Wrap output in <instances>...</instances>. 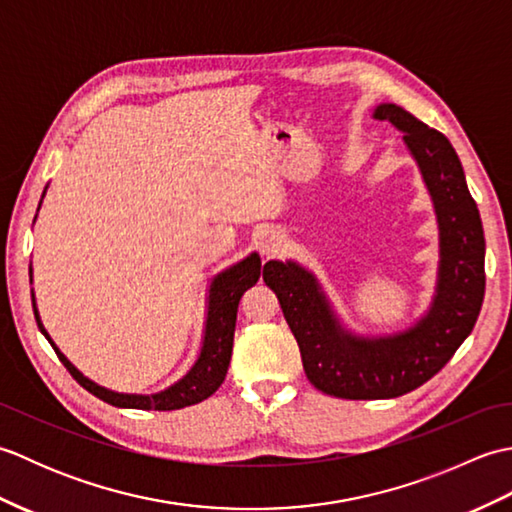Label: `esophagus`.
Returning <instances> with one entry per match:
<instances>
[{"label": "esophagus", "mask_w": 512, "mask_h": 512, "mask_svg": "<svg viewBox=\"0 0 512 512\" xmlns=\"http://www.w3.org/2000/svg\"><path fill=\"white\" fill-rule=\"evenodd\" d=\"M259 248H262V253L266 257H275L281 253V248H284V235H279L277 231H270L262 237V242H259Z\"/></svg>", "instance_id": "1"}]
</instances>
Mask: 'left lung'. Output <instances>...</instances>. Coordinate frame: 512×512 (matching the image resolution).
<instances>
[{
  "label": "left lung",
  "mask_w": 512,
  "mask_h": 512,
  "mask_svg": "<svg viewBox=\"0 0 512 512\" xmlns=\"http://www.w3.org/2000/svg\"><path fill=\"white\" fill-rule=\"evenodd\" d=\"M374 118L405 134L438 215L440 268L429 312L405 332L356 336L341 328L306 268L295 262L264 266V281L295 334L308 380L323 394L347 400L396 398L436 376L471 334L486 288L480 211L449 138L394 103L378 105Z\"/></svg>",
  "instance_id": "obj_1"
}]
</instances>
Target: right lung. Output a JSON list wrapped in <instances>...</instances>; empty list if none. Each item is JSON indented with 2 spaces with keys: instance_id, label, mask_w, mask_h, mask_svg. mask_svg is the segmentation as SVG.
<instances>
[{
  "instance_id": "1",
  "label": "right lung",
  "mask_w": 512,
  "mask_h": 512,
  "mask_svg": "<svg viewBox=\"0 0 512 512\" xmlns=\"http://www.w3.org/2000/svg\"><path fill=\"white\" fill-rule=\"evenodd\" d=\"M46 193V191H43ZM41 206V204H39ZM259 275H262V262H259V255L253 253L248 255L242 262L226 268L224 273L213 277L211 288H209V314H206V328H204V341H202V352L198 361L189 369V374L180 378L176 385L169 389L160 391V394L151 396H140V394H118V391H110L101 385L92 383L90 378H85L79 369H76L68 358H65L57 347H54L48 332L43 330L39 321L37 306H35V317L39 330L43 336L50 341L54 352L61 358L65 369L72 374V378L105 402H110L114 407H125V409H156V411H171V409H182L195 405V402H202L215 394L217 387L224 383L228 363H231V352H233V334H235V321H237V306L239 299H242L244 292L257 284ZM35 301V299H32Z\"/></svg>"
}]
</instances>
